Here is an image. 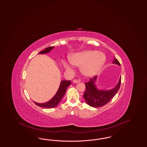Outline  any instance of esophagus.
I'll list each match as a JSON object with an SVG mask.
<instances>
[{
    "instance_id": "obj_1",
    "label": "esophagus",
    "mask_w": 147,
    "mask_h": 147,
    "mask_svg": "<svg viewBox=\"0 0 147 147\" xmlns=\"http://www.w3.org/2000/svg\"><path fill=\"white\" fill-rule=\"evenodd\" d=\"M80 81H79V80H77V79H74V80H73V82L74 83H76V84L79 83Z\"/></svg>"
}]
</instances>
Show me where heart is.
Here are the masks:
<instances>
[{"mask_svg":"<svg viewBox=\"0 0 147 147\" xmlns=\"http://www.w3.org/2000/svg\"><path fill=\"white\" fill-rule=\"evenodd\" d=\"M106 60L104 54L95 50H87L72 54L69 56V63L66 61L63 65L66 70L73 71V65L81 66L82 73L87 77L95 76L100 71Z\"/></svg>","mask_w":147,"mask_h":147,"instance_id":"b5f03b06","label":"heart"}]
</instances>
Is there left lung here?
Listing matches in <instances>:
<instances>
[{"instance_id": "left-lung-1", "label": "left lung", "mask_w": 147, "mask_h": 147, "mask_svg": "<svg viewBox=\"0 0 147 147\" xmlns=\"http://www.w3.org/2000/svg\"><path fill=\"white\" fill-rule=\"evenodd\" d=\"M112 63L121 66L120 63L116 58H114ZM96 78L97 76H95L93 78L90 79L88 82H85L86 90L84 94L87 104L93 107H102L107 104L116 94L121 84V77H120L117 85L112 89L110 90H99L95 84Z\"/></svg>"}]
</instances>
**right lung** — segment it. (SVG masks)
Instances as JSON below:
<instances>
[{
  "label": "right lung",
  "instance_id": "add662e5",
  "mask_svg": "<svg viewBox=\"0 0 147 147\" xmlns=\"http://www.w3.org/2000/svg\"><path fill=\"white\" fill-rule=\"evenodd\" d=\"M54 47H49L46 48L45 50L41 51L38 54H47L51 51V49H53ZM71 84V81L67 80H63L61 81L60 85L56 92L55 95L53 96L52 99H51L49 101L46 102L45 103H38L34 102L35 104L38 107H45V108H53L56 107L59 103L61 101L62 98L63 97L65 94L66 90L67 87Z\"/></svg>",
  "mask_w": 147,
  "mask_h": 147
}]
</instances>
